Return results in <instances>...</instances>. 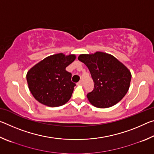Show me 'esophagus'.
<instances>
[{
    "label": "esophagus",
    "mask_w": 154,
    "mask_h": 154,
    "mask_svg": "<svg viewBox=\"0 0 154 154\" xmlns=\"http://www.w3.org/2000/svg\"><path fill=\"white\" fill-rule=\"evenodd\" d=\"M77 85H83V82H82V81H79V82L77 83Z\"/></svg>",
    "instance_id": "obj_1"
}]
</instances>
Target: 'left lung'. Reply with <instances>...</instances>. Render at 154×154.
<instances>
[{
	"label": "left lung",
	"mask_w": 154,
	"mask_h": 154,
	"mask_svg": "<svg viewBox=\"0 0 154 154\" xmlns=\"http://www.w3.org/2000/svg\"><path fill=\"white\" fill-rule=\"evenodd\" d=\"M78 60L88 66L94 83L87 94L96 107L108 108L119 102L129 89L131 73L118 60L110 54L97 51L81 54Z\"/></svg>",
	"instance_id": "obj_1"
}]
</instances>
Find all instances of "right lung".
Returning a JSON list of instances; mask_svg holds the SVG:
<instances>
[{
    "label": "right lung",
    "instance_id": "1",
    "mask_svg": "<svg viewBox=\"0 0 154 154\" xmlns=\"http://www.w3.org/2000/svg\"><path fill=\"white\" fill-rule=\"evenodd\" d=\"M75 59V55L55 54L47 57L28 72V88L36 100L51 107L62 106L69 100L76 84L71 82L72 74L66 71V67Z\"/></svg>",
    "mask_w": 154,
    "mask_h": 154
}]
</instances>
